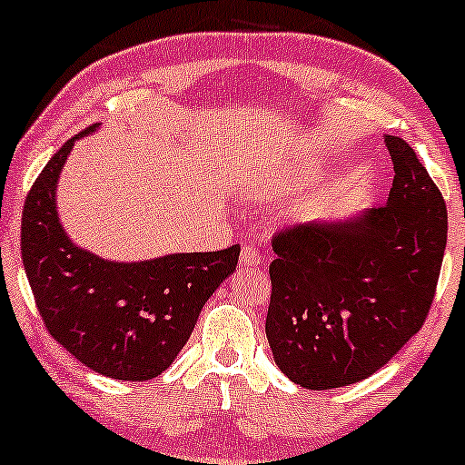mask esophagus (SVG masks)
Instances as JSON below:
<instances>
[{"mask_svg":"<svg viewBox=\"0 0 465 465\" xmlns=\"http://www.w3.org/2000/svg\"><path fill=\"white\" fill-rule=\"evenodd\" d=\"M260 262H262V256H260V252L256 250V247L243 245V250H241V258H239L241 269L252 271V269H256Z\"/></svg>","mask_w":465,"mask_h":465,"instance_id":"esophagus-1","label":"esophagus"}]
</instances>
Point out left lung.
<instances>
[{"mask_svg": "<svg viewBox=\"0 0 465 465\" xmlns=\"http://www.w3.org/2000/svg\"><path fill=\"white\" fill-rule=\"evenodd\" d=\"M383 207L272 239L266 339L285 377L334 390L383 368L428 315L447 247V205L404 139L385 135Z\"/></svg>", "mask_w": 465, "mask_h": 465, "instance_id": "8db88e82", "label": "left lung"}]
</instances>
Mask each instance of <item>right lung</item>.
Segmentation results:
<instances>
[{
    "mask_svg": "<svg viewBox=\"0 0 465 465\" xmlns=\"http://www.w3.org/2000/svg\"><path fill=\"white\" fill-rule=\"evenodd\" d=\"M69 139L29 190L21 252L48 332L75 360L118 381H148L173 364L220 283L237 269L239 245L116 262L75 245L61 224L56 183L78 139Z\"/></svg>",
    "mask_w": 465,
    "mask_h": 465,
    "instance_id": "1",
    "label": "right lung"
}]
</instances>
